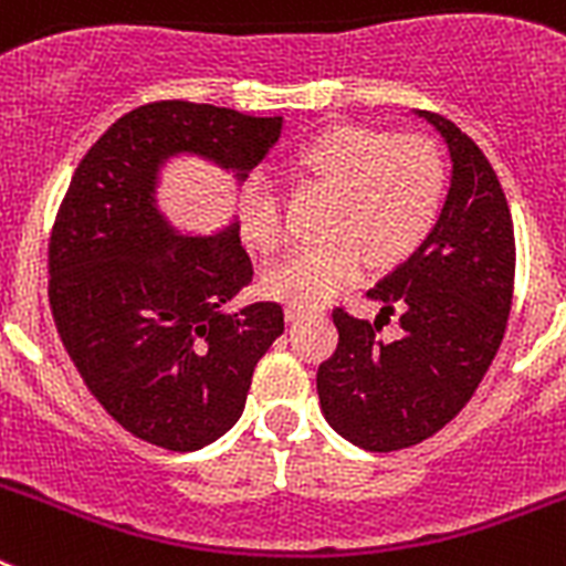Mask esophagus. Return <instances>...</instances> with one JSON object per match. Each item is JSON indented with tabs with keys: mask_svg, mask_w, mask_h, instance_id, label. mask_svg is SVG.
I'll use <instances>...</instances> for the list:
<instances>
[{
	"mask_svg": "<svg viewBox=\"0 0 566 566\" xmlns=\"http://www.w3.org/2000/svg\"><path fill=\"white\" fill-rule=\"evenodd\" d=\"M303 317H308L306 308H297V306H289L286 308V319H289V323H297V319H303Z\"/></svg>",
	"mask_w": 566,
	"mask_h": 566,
	"instance_id": "obj_1",
	"label": "esophagus"
}]
</instances>
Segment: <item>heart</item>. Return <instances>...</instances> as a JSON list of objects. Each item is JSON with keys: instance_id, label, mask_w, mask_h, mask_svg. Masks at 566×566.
Masks as SVG:
<instances>
[{"instance_id": "b5f03b06", "label": "heart", "mask_w": 566, "mask_h": 566, "mask_svg": "<svg viewBox=\"0 0 566 566\" xmlns=\"http://www.w3.org/2000/svg\"><path fill=\"white\" fill-rule=\"evenodd\" d=\"M292 172L332 189L326 234L269 266L260 286L297 308H319L363 277L365 266L394 269L411 258L437 227L444 201V161L424 135H388L339 124L294 149ZM240 240L258 254H274L286 227L277 195L263 178L238 192Z\"/></svg>"}]
</instances>
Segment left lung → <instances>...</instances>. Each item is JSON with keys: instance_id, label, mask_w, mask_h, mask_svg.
Wrapping results in <instances>:
<instances>
[{"instance_id": "1", "label": "left lung", "mask_w": 566, "mask_h": 566, "mask_svg": "<svg viewBox=\"0 0 566 566\" xmlns=\"http://www.w3.org/2000/svg\"><path fill=\"white\" fill-rule=\"evenodd\" d=\"M417 115L451 153L444 207L422 247L368 292L382 303L374 326L334 312L337 352L317 371L326 422L374 453L433 437L470 402L502 345L516 277L513 218L490 161L453 122ZM394 311L403 334L382 340Z\"/></svg>"}]
</instances>
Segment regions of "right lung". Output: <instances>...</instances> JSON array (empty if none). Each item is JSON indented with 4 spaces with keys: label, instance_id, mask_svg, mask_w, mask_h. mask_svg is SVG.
<instances>
[{
    "label": "right lung",
    "instance_id": "right-lung-1",
    "mask_svg": "<svg viewBox=\"0 0 566 566\" xmlns=\"http://www.w3.org/2000/svg\"><path fill=\"white\" fill-rule=\"evenodd\" d=\"M280 127V115L144 104L70 181L50 234V308L90 394L144 442L187 453L223 437L283 334L280 303L227 308L252 280L238 218L212 234L175 227L158 207L164 167L201 158L243 184Z\"/></svg>",
    "mask_w": 566,
    "mask_h": 566
}]
</instances>
